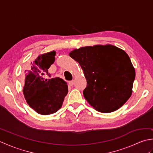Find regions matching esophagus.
Segmentation results:
<instances>
[{
	"label": "esophagus",
	"mask_w": 153,
	"mask_h": 153,
	"mask_svg": "<svg viewBox=\"0 0 153 153\" xmlns=\"http://www.w3.org/2000/svg\"><path fill=\"white\" fill-rule=\"evenodd\" d=\"M68 84H69L70 86L74 85V80H71V81H70V82H68Z\"/></svg>",
	"instance_id": "obj_1"
}]
</instances>
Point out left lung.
Segmentation results:
<instances>
[{"mask_svg": "<svg viewBox=\"0 0 153 153\" xmlns=\"http://www.w3.org/2000/svg\"><path fill=\"white\" fill-rule=\"evenodd\" d=\"M70 56L83 70L84 97L97 111H115L131 97L135 71L124 51L110 45H95L75 49Z\"/></svg>", "mask_w": 153, "mask_h": 153, "instance_id": "left-lung-1", "label": "left lung"}]
</instances>
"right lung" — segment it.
Here are the masks:
<instances>
[{
	"instance_id": "obj_1",
	"label": "right lung",
	"mask_w": 153,
	"mask_h": 153,
	"mask_svg": "<svg viewBox=\"0 0 153 153\" xmlns=\"http://www.w3.org/2000/svg\"><path fill=\"white\" fill-rule=\"evenodd\" d=\"M55 55V51L40 55L25 71L24 97L31 108L42 115L58 111L68 92L67 83L62 79L44 78L45 75L51 76L48 69L54 63Z\"/></svg>"
}]
</instances>
